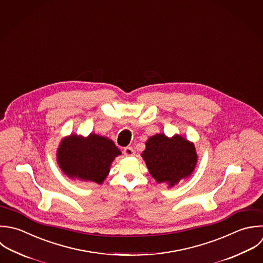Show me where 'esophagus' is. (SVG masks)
<instances>
[{"label": "esophagus", "instance_id": "esophagus-1", "mask_svg": "<svg viewBox=\"0 0 263 263\" xmlns=\"http://www.w3.org/2000/svg\"><path fill=\"white\" fill-rule=\"evenodd\" d=\"M123 153H124V155H125L126 157H131V156H134V154H135V152L133 151V148L130 147V146L125 147L124 151H123Z\"/></svg>", "mask_w": 263, "mask_h": 263}]
</instances>
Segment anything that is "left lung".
I'll use <instances>...</instances> for the list:
<instances>
[{
  "label": "left lung",
  "instance_id": "1",
  "mask_svg": "<svg viewBox=\"0 0 263 263\" xmlns=\"http://www.w3.org/2000/svg\"><path fill=\"white\" fill-rule=\"evenodd\" d=\"M141 157L153 178L158 183H167L170 189L191 177L198 163L194 142L178 134L151 136Z\"/></svg>",
  "mask_w": 263,
  "mask_h": 263
}]
</instances>
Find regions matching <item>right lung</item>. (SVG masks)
I'll list each match as a JSON object with an SVG mask.
<instances>
[{
  "label": "right lung",
  "mask_w": 263,
  "mask_h": 263,
  "mask_svg": "<svg viewBox=\"0 0 263 263\" xmlns=\"http://www.w3.org/2000/svg\"><path fill=\"white\" fill-rule=\"evenodd\" d=\"M122 155L107 137L90 133L87 137L70 134L61 139L56 160L70 179L101 184L107 177L114 160Z\"/></svg>",
  "instance_id": "add662e5"
}]
</instances>
